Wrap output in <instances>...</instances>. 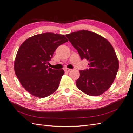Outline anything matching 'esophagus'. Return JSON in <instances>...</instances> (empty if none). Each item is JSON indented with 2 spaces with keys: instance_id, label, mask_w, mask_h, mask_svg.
I'll return each instance as SVG.
<instances>
[{
  "instance_id": "34e87169",
  "label": "esophagus",
  "mask_w": 133,
  "mask_h": 133,
  "mask_svg": "<svg viewBox=\"0 0 133 133\" xmlns=\"http://www.w3.org/2000/svg\"><path fill=\"white\" fill-rule=\"evenodd\" d=\"M71 70H72L71 69H64V71H66V72H69V71H70Z\"/></svg>"
}]
</instances>
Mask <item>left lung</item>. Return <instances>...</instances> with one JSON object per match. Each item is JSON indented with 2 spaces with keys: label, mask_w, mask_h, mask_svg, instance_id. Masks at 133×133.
Here are the masks:
<instances>
[{
  "label": "left lung",
  "mask_w": 133,
  "mask_h": 133,
  "mask_svg": "<svg viewBox=\"0 0 133 133\" xmlns=\"http://www.w3.org/2000/svg\"><path fill=\"white\" fill-rule=\"evenodd\" d=\"M66 36L81 59L89 62V69L79 71L77 87L89 96L103 94L112 84L118 70L119 62L112 45L103 37L89 30H79Z\"/></svg>",
  "instance_id": "left-lung-1"
}]
</instances>
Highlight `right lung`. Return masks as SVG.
I'll return each instance as SVG.
<instances>
[{
    "label": "right lung",
    "instance_id": "add662e5",
    "mask_svg": "<svg viewBox=\"0 0 133 133\" xmlns=\"http://www.w3.org/2000/svg\"><path fill=\"white\" fill-rule=\"evenodd\" d=\"M67 41L64 35L49 32L33 36L21 45L15 59V72L30 94L44 98L58 89L64 70L52 69L47 64L58 46Z\"/></svg>",
    "mask_w": 133,
    "mask_h": 133
}]
</instances>
